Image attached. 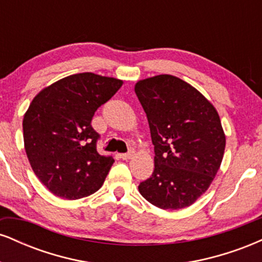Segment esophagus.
I'll use <instances>...</instances> for the list:
<instances>
[{"instance_id":"34e87169","label":"esophagus","mask_w":262,"mask_h":262,"mask_svg":"<svg viewBox=\"0 0 262 262\" xmlns=\"http://www.w3.org/2000/svg\"><path fill=\"white\" fill-rule=\"evenodd\" d=\"M133 155H134L133 151H129V152H127V154H122L121 158L123 159V160H129V159H132V156Z\"/></svg>"}]
</instances>
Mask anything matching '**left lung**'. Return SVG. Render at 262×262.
Segmentation results:
<instances>
[{
  "instance_id": "obj_1",
  "label": "left lung",
  "mask_w": 262,
  "mask_h": 262,
  "mask_svg": "<svg viewBox=\"0 0 262 262\" xmlns=\"http://www.w3.org/2000/svg\"><path fill=\"white\" fill-rule=\"evenodd\" d=\"M135 93L146 113L154 145V172L139 192L161 209H181L214 180L225 149L219 114L189 83L172 75L139 80Z\"/></svg>"
}]
</instances>
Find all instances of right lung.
Here are the masks:
<instances>
[{
    "label": "right lung",
    "mask_w": 262,
    "mask_h": 262,
    "mask_svg": "<svg viewBox=\"0 0 262 262\" xmlns=\"http://www.w3.org/2000/svg\"><path fill=\"white\" fill-rule=\"evenodd\" d=\"M122 85L114 77L75 74L33 98L23 118L25 149L34 173L53 194L79 200L103 185L114 160L98 154L100 135L91 121Z\"/></svg>",
    "instance_id": "right-lung-1"
}]
</instances>
